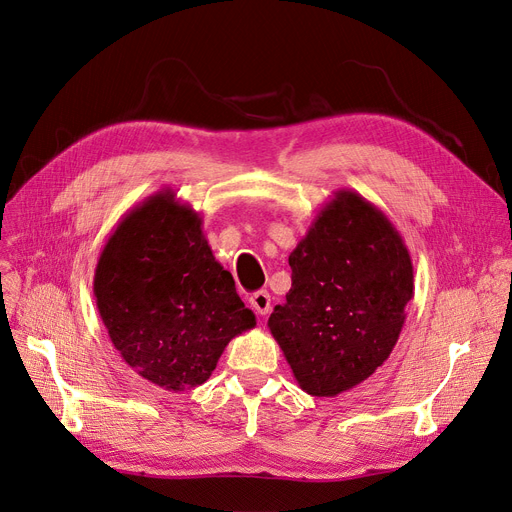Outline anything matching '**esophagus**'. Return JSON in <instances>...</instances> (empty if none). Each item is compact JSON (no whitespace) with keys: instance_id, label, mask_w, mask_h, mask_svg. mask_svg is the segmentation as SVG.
Wrapping results in <instances>:
<instances>
[{"instance_id":"obj_1","label":"esophagus","mask_w":512,"mask_h":512,"mask_svg":"<svg viewBox=\"0 0 512 512\" xmlns=\"http://www.w3.org/2000/svg\"><path fill=\"white\" fill-rule=\"evenodd\" d=\"M249 301H251V307L255 309L257 315H267L272 311V297H270V292H267V290L253 292Z\"/></svg>"}]
</instances>
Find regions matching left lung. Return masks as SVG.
Returning <instances> with one entry per match:
<instances>
[{
    "label": "left lung",
    "mask_w": 512,
    "mask_h": 512,
    "mask_svg": "<svg viewBox=\"0 0 512 512\" xmlns=\"http://www.w3.org/2000/svg\"><path fill=\"white\" fill-rule=\"evenodd\" d=\"M292 286L267 328L294 380L338 396L382 367L405 326L413 263L386 215L355 191H336L288 257Z\"/></svg>",
    "instance_id": "obj_1"
}]
</instances>
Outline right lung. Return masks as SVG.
<instances>
[{
  "instance_id": "obj_1",
  "label": "right lung",
  "mask_w": 512,
  "mask_h": 512,
  "mask_svg": "<svg viewBox=\"0 0 512 512\" xmlns=\"http://www.w3.org/2000/svg\"><path fill=\"white\" fill-rule=\"evenodd\" d=\"M201 224L166 188L124 215L95 267L93 294L116 351L170 392L207 382L228 342L257 324Z\"/></svg>"
}]
</instances>
